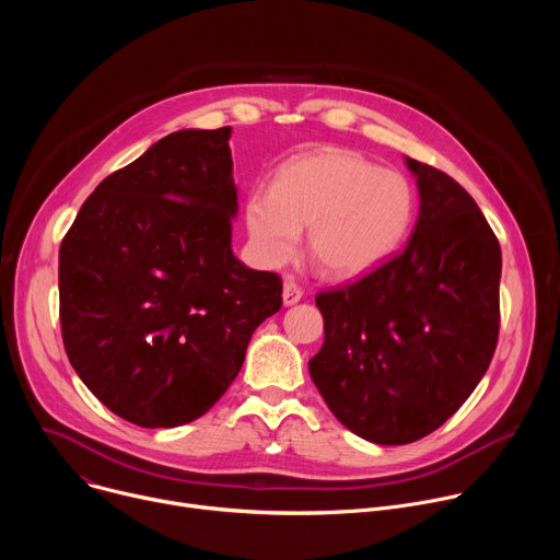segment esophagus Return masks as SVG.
I'll list each match as a JSON object with an SVG mask.
<instances>
[{"mask_svg":"<svg viewBox=\"0 0 560 560\" xmlns=\"http://www.w3.org/2000/svg\"><path fill=\"white\" fill-rule=\"evenodd\" d=\"M301 296H303V290L292 279H285L283 281V305H294L301 301Z\"/></svg>","mask_w":560,"mask_h":560,"instance_id":"1","label":"esophagus"}]
</instances>
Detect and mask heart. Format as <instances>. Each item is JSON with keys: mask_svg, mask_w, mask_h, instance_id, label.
Here are the masks:
<instances>
[{"mask_svg": "<svg viewBox=\"0 0 560 560\" xmlns=\"http://www.w3.org/2000/svg\"><path fill=\"white\" fill-rule=\"evenodd\" d=\"M255 255L281 266L307 230V257L330 279H354L387 261L415 221L412 184L370 159L324 148L285 164L272 192L255 190L244 206Z\"/></svg>", "mask_w": 560, "mask_h": 560, "instance_id": "b5f03b06", "label": "heart"}]
</instances>
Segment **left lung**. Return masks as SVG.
<instances>
[{
    "label": "left lung",
    "mask_w": 560,
    "mask_h": 560,
    "mask_svg": "<svg viewBox=\"0 0 560 560\" xmlns=\"http://www.w3.org/2000/svg\"><path fill=\"white\" fill-rule=\"evenodd\" d=\"M421 208L410 244L363 279L318 292L326 339L310 376L357 436L406 445L441 428L499 341L501 246L469 192L406 159Z\"/></svg>",
    "instance_id": "left-lung-1"
}]
</instances>
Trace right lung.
I'll list each match as a JSON object with an SVG mask.
<instances>
[{"label": "right lung", "mask_w": 560, "mask_h": 560, "mask_svg": "<svg viewBox=\"0 0 560 560\" xmlns=\"http://www.w3.org/2000/svg\"><path fill=\"white\" fill-rule=\"evenodd\" d=\"M230 126L179 130L108 175L59 248L70 365L117 417L177 428L206 415L281 307L275 272L232 255Z\"/></svg>", "instance_id": "1"}]
</instances>
